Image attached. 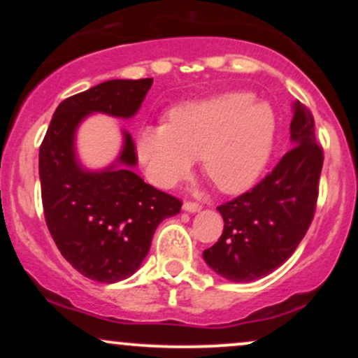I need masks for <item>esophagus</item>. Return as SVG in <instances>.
Returning <instances> with one entry per match:
<instances>
[{
  "label": "esophagus",
  "mask_w": 358,
  "mask_h": 358,
  "mask_svg": "<svg viewBox=\"0 0 358 358\" xmlns=\"http://www.w3.org/2000/svg\"><path fill=\"white\" fill-rule=\"evenodd\" d=\"M200 205L199 203H195V202H185L183 203V210L185 212H188V213H196V212H200Z\"/></svg>",
  "instance_id": "obj_1"
}]
</instances>
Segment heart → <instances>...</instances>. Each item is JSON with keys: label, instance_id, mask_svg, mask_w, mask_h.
<instances>
[{"label": "heart", "instance_id": "obj_1", "mask_svg": "<svg viewBox=\"0 0 358 358\" xmlns=\"http://www.w3.org/2000/svg\"><path fill=\"white\" fill-rule=\"evenodd\" d=\"M276 114L252 94L229 92L171 110L170 124L139 131L136 151L150 180L175 187L202 158L205 173L224 193H244L273 156Z\"/></svg>", "mask_w": 358, "mask_h": 358}]
</instances>
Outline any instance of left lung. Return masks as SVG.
Wrapping results in <instances>:
<instances>
[{
    "instance_id": "left-lung-1",
    "label": "left lung",
    "mask_w": 358,
    "mask_h": 358,
    "mask_svg": "<svg viewBox=\"0 0 358 358\" xmlns=\"http://www.w3.org/2000/svg\"><path fill=\"white\" fill-rule=\"evenodd\" d=\"M291 150L252 190L217 210L224 232L203 261L219 276L250 282L268 276L298 248L313 220L323 150L316 145L315 121L296 101L289 126Z\"/></svg>"
}]
</instances>
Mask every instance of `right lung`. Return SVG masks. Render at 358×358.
<instances>
[{"label":"right lung","mask_w":358,"mask_h":358,"mask_svg":"<svg viewBox=\"0 0 358 358\" xmlns=\"http://www.w3.org/2000/svg\"><path fill=\"white\" fill-rule=\"evenodd\" d=\"M153 79L102 82L76 94L53 113L40 146V183L45 220L62 256L82 276L117 282L133 276L145 261L153 234L182 202L156 190L134 173L131 134L109 166L90 170L77 156L76 136L92 114L119 119L136 116Z\"/></svg>","instance_id":"right-lung-1"}]
</instances>
